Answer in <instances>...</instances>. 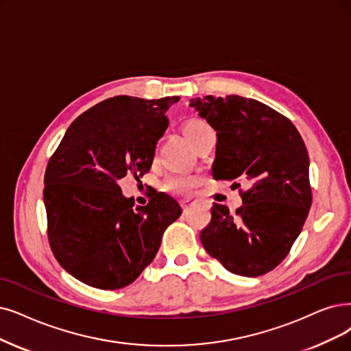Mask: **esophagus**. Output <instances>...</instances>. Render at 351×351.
Masks as SVG:
<instances>
[{
  "label": "esophagus",
  "mask_w": 351,
  "mask_h": 351,
  "mask_svg": "<svg viewBox=\"0 0 351 351\" xmlns=\"http://www.w3.org/2000/svg\"><path fill=\"white\" fill-rule=\"evenodd\" d=\"M197 206H199L197 200H193V199H186V200L181 202V207H183L184 212H189V210L197 207Z\"/></svg>",
  "instance_id": "obj_1"
}]
</instances>
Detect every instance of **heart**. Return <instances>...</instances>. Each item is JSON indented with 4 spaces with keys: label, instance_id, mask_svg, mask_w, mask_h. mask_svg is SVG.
I'll return each mask as SVG.
<instances>
[{
    "label": "heart",
    "instance_id": "1",
    "mask_svg": "<svg viewBox=\"0 0 351 351\" xmlns=\"http://www.w3.org/2000/svg\"><path fill=\"white\" fill-rule=\"evenodd\" d=\"M208 131H212V128L202 119H190L183 125V134L191 147ZM195 186H197V178L189 174H173L167 177L164 183V189L174 194H189Z\"/></svg>",
    "mask_w": 351,
    "mask_h": 351
}]
</instances>
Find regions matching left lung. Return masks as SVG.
<instances>
[{"mask_svg":"<svg viewBox=\"0 0 351 351\" xmlns=\"http://www.w3.org/2000/svg\"><path fill=\"white\" fill-rule=\"evenodd\" d=\"M190 106L217 135L213 178L249 187L241 190L236 215L213 204L200 241L232 274L269 272L289 254L313 203L302 138L288 118L255 99L208 95L190 99Z\"/></svg>","mask_w":351,"mask_h":351,"instance_id":"8db88e82","label":"left lung"}]
</instances>
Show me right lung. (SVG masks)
I'll return each instance as SVG.
<instances>
[{"label":"right lung","mask_w":351,"mask_h":351,"mask_svg":"<svg viewBox=\"0 0 351 351\" xmlns=\"http://www.w3.org/2000/svg\"><path fill=\"white\" fill-rule=\"evenodd\" d=\"M178 96H115L83 112L49 160L43 199L49 243L62 268L99 289L132 284L156 258L165 229L181 216L164 193L134 207L119 180L149 171Z\"/></svg>","instance_id":"add662e5"}]
</instances>
